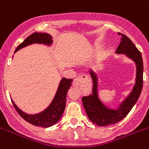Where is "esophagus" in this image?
Masks as SVG:
<instances>
[{"label": "esophagus", "mask_w": 149, "mask_h": 149, "mask_svg": "<svg viewBox=\"0 0 149 149\" xmlns=\"http://www.w3.org/2000/svg\"><path fill=\"white\" fill-rule=\"evenodd\" d=\"M88 78V77H87L86 75H80L79 77H78L77 78H76L74 79V81H73V83H72V86L74 87H79L81 85V82H82V80L83 79H87Z\"/></svg>", "instance_id": "esophagus-1"}]
</instances>
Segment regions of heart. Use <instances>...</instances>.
<instances>
[{
    "label": "heart",
    "mask_w": 149,
    "mask_h": 149,
    "mask_svg": "<svg viewBox=\"0 0 149 149\" xmlns=\"http://www.w3.org/2000/svg\"><path fill=\"white\" fill-rule=\"evenodd\" d=\"M102 49V46L99 44V43H96L94 45V48H93V50L95 53H98V52H100L101 49Z\"/></svg>",
    "instance_id": "obj_1"
}]
</instances>
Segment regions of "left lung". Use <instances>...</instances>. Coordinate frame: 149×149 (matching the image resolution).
Masks as SVG:
<instances>
[{"label":"left lung","instance_id":"obj_1","mask_svg":"<svg viewBox=\"0 0 149 149\" xmlns=\"http://www.w3.org/2000/svg\"><path fill=\"white\" fill-rule=\"evenodd\" d=\"M121 35V33H120ZM117 54H125L135 63V84L132 91L120 102L116 108L111 109L100 100L99 95V77L93 70L89 71L93 80V93L89 96L82 98L83 107L89 120L98 126H107L114 125L126 116L139 98L143 85V61L139 50L132 40L125 34H122L120 44L116 51Z\"/></svg>","mask_w":149,"mask_h":149}]
</instances>
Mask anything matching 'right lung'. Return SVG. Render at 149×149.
Returning a JSON list of instances; mask_svg holds the SVG:
<instances>
[{"instance_id":"add662e5","label":"right lung","mask_w":149,"mask_h":149,"mask_svg":"<svg viewBox=\"0 0 149 149\" xmlns=\"http://www.w3.org/2000/svg\"><path fill=\"white\" fill-rule=\"evenodd\" d=\"M52 38L53 37L51 35L48 34L47 33H44L37 32L33 33V34L30 35L26 39L24 40V42L20 43V45L16 48L14 53L20 50L22 48L27 47V46L33 44V43L51 46L53 43ZM72 82V79H66L63 77L59 83L57 90L56 92L54 99L49 106H47V108H46L43 111L39 112V113H37V114H27L18 108L17 106L16 105L13 100H12V103L19 115L27 123L36 125V126L48 128V127L52 126L56 123H58L60 118L62 117L65 107H66L67 92H68L69 89L70 88Z\"/></svg>"}]
</instances>
